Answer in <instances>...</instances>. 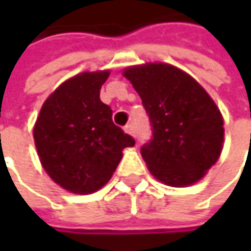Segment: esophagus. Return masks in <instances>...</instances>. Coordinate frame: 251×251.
<instances>
[{
  "label": "esophagus",
  "mask_w": 251,
  "mask_h": 251,
  "mask_svg": "<svg viewBox=\"0 0 251 251\" xmlns=\"http://www.w3.org/2000/svg\"><path fill=\"white\" fill-rule=\"evenodd\" d=\"M125 132H127L129 135H132V136H135V129H133V125H126L125 126Z\"/></svg>",
  "instance_id": "1"
}]
</instances>
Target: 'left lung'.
Returning <instances> with one entry per match:
<instances>
[{
	"mask_svg": "<svg viewBox=\"0 0 251 251\" xmlns=\"http://www.w3.org/2000/svg\"><path fill=\"white\" fill-rule=\"evenodd\" d=\"M124 75L151 124V139L141 154L152 176L176 187L202 178L224 142V121L214 100L192 76L167 64L130 67Z\"/></svg>",
	"mask_w": 251,
	"mask_h": 251,
	"instance_id": "1",
	"label": "left lung"
}]
</instances>
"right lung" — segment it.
<instances>
[{"label":"right lung","mask_w":251,"mask_h":251,"mask_svg":"<svg viewBox=\"0 0 251 251\" xmlns=\"http://www.w3.org/2000/svg\"><path fill=\"white\" fill-rule=\"evenodd\" d=\"M109 71L82 73L61 84L45 101L34 125L42 166L64 189L87 195L115 173L122 150L135 139L112 121V109L100 100Z\"/></svg>","instance_id":"obj_1"}]
</instances>
